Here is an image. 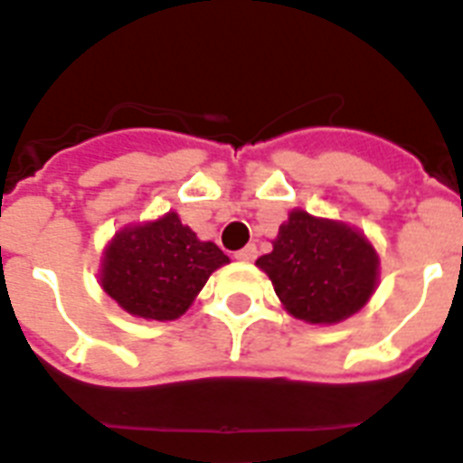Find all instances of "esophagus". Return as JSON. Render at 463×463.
Instances as JSON below:
<instances>
[{
	"label": "esophagus",
	"mask_w": 463,
	"mask_h": 463,
	"mask_svg": "<svg viewBox=\"0 0 463 463\" xmlns=\"http://www.w3.org/2000/svg\"><path fill=\"white\" fill-rule=\"evenodd\" d=\"M258 258V248L252 246H246V248H241L239 252H236V260H239V262H252V260Z\"/></svg>",
	"instance_id": "esophagus-1"
}]
</instances>
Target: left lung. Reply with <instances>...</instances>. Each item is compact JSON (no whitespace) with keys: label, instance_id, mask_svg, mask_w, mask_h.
<instances>
[{"label":"left lung","instance_id":"left-lung-1","mask_svg":"<svg viewBox=\"0 0 463 463\" xmlns=\"http://www.w3.org/2000/svg\"><path fill=\"white\" fill-rule=\"evenodd\" d=\"M258 260L280 304L299 321L333 326L361 311L373 298L379 258L358 229L337 220L292 211Z\"/></svg>","mask_w":463,"mask_h":463}]
</instances>
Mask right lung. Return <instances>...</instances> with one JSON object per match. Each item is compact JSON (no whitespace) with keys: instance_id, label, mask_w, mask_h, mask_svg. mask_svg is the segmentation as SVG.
<instances>
[{"instance_id":"obj_1","label":"right lung","mask_w":463,"mask_h":463,"mask_svg":"<svg viewBox=\"0 0 463 463\" xmlns=\"http://www.w3.org/2000/svg\"><path fill=\"white\" fill-rule=\"evenodd\" d=\"M227 262L213 241H199L177 213H165L118 229L102 255L100 286L128 314L175 321Z\"/></svg>"}]
</instances>
